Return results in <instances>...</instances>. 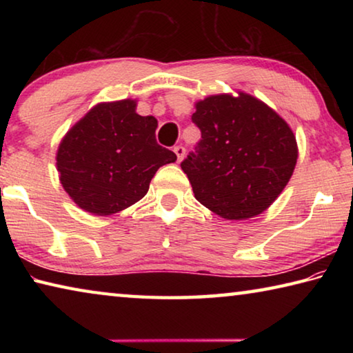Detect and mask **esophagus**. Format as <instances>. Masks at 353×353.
Wrapping results in <instances>:
<instances>
[{
	"mask_svg": "<svg viewBox=\"0 0 353 353\" xmlns=\"http://www.w3.org/2000/svg\"><path fill=\"white\" fill-rule=\"evenodd\" d=\"M174 152L177 155V160H182L185 152H187V151H185V148L182 145H179V146H174Z\"/></svg>",
	"mask_w": 353,
	"mask_h": 353,
	"instance_id": "obj_1",
	"label": "esophagus"
}]
</instances>
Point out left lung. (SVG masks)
<instances>
[{
	"mask_svg": "<svg viewBox=\"0 0 353 353\" xmlns=\"http://www.w3.org/2000/svg\"><path fill=\"white\" fill-rule=\"evenodd\" d=\"M191 121L201 140L181 166L196 199L225 219L265 212L296 166V137L288 124L246 93L205 98Z\"/></svg>",
	"mask_w": 353,
	"mask_h": 353,
	"instance_id": "left-lung-1",
	"label": "left lung"
}]
</instances>
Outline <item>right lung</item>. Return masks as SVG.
I'll list each match as a JSON object with an SVG mask.
<instances>
[{
  "label": "right lung",
  "mask_w": 353,
  "mask_h": 353,
  "mask_svg": "<svg viewBox=\"0 0 353 353\" xmlns=\"http://www.w3.org/2000/svg\"><path fill=\"white\" fill-rule=\"evenodd\" d=\"M157 119L140 117L135 101L98 104L63 137L57 170L82 210L121 212L148 193L155 171L177 155L155 140Z\"/></svg>",
  "instance_id": "1"
}]
</instances>
